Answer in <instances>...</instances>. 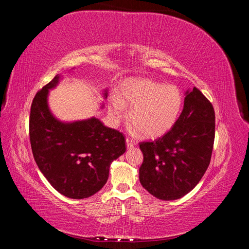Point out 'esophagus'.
<instances>
[{"label": "esophagus", "mask_w": 249, "mask_h": 249, "mask_svg": "<svg viewBox=\"0 0 249 249\" xmlns=\"http://www.w3.org/2000/svg\"><path fill=\"white\" fill-rule=\"evenodd\" d=\"M125 143H126V147L127 148H132V147L135 146V144H136V143H135V141L133 139H131V138H126L125 139Z\"/></svg>", "instance_id": "esophagus-1"}]
</instances>
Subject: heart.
Segmentation results:
<instances>
[{
  "label": "heart",
  "mask_w": 249,
  "mask_h": 249,
  "mask_svg": "<svg viewBox=\"0 0 249 249\" xmlns=\"http://www.w3.org/2000/svg\"><path fill=\"white\" fill-rule=\"evenodd\" d=\"M125 107H131V123L143 136L156 138L168 132L176 124L182 107V95L171 85H161L150 80L125 81L117 95L110 97L108 113L117 124L125 116Z\"/></svg>",
  "instance_id": "obj_1"
}]
</instances>
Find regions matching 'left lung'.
Returning <instances> with one entry per match:
<instances>
[{"instance_id":"8db88e82","label":"left lung","mask_w":249,"mask_h":249,"mask_svg":"<svg viewBox=\"0 0 249 249\" xmlns=\"http://www.w3.org/2000/svg\"><path fill=\"white\" fill-rule=\"evenodd\" d=\"M184 109L169 132L141 142L142 187L155 197L175 200L198 184L209 166L215 137L212 104L194 87L185 93Z\"/></svg>"}]
</instances>
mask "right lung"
I'll use <instances>...</instances> for the list:
<instances>
[{
	"instance_id": "1",
	"label": "right lung",
	"mask_w": 249,
	"mask_h": 249,
	"mask_svg": "<svg viewBox=\"0 0 249 249\" xmlns=\"http://www.w3.org/2000/svg\"><path fill=\"white\" fill-rule=\"evenodd\" d=\"M60 79L57 74L32 102V153L42 175L59 193L73 199L87 198L107 183L110 165L125 152V141L122 133L95 117L64 123L53 115L48 96ZM103 94L106 99L107 90Z\"/></svg>"
}]
</instances>
